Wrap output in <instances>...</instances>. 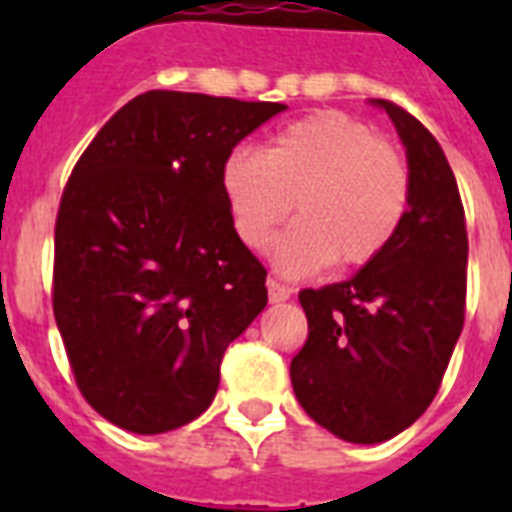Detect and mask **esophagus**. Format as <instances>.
<instances>
[{
  "instance_id": "1",
  "label": "esophagus",
  "mask_w": 512,
  "mask_h": 512,
  "mask_svg": "<svg viewBox=\"0 0 512 512\" xmlns=\"http://www.w3.org/2000/svg\"><path fill=\"white\" fill-rule=\"evenodd\" d=\"M289 295H292V292H289L284 284H279L276 279H268V300H271V303H284V300H289Z\"/></svg>"
}]
</instances>
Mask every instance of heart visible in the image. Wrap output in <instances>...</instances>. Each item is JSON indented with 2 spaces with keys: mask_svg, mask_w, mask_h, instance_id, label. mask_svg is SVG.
I'll use <instances>...</instances> for the list:
<instances>
[{
  "mask_svg": "<svg viewBox=\"0 0 512 512\" xmlns=\"http://www.w3.org/2000/svg\"><path fill=\"white\" fill-rule=\"evenodd\" d=\"M233 228L249 249H265L292 212L300 217L279 239L287 273H311L335 260L361 268L390 247L409 209L404 156L356 116L316 111L271 140L265 154L239 148L223 164Z\"/></svg>",
  "mask_w": 512,
  "mask_h": 512,
  "instance_id": "heart-1",
  "label": "heart"
}]
</instances>
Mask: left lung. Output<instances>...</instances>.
Here are the masks:
<instances>
[{
    "instance_id": "8db88e82",
    "label": "left lung",
    "mask_w": 512,
    "mask_h": 512,
    "mask_svg": "<svg viewBox=\"0 0 512 512\" xmlns=\"http://www.w3.org/2000/svg\"><path fill=\"white\" fill-rule=\"evenodd\" d=\"M409 159L404 225L353 279L303 289L308 340L289 377L308 417L353 444L406 430L436 398L465 324L468 231L436 138L390 100Z\"/></svg>"
}]
</instances>
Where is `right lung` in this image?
I'll use <instances>...</instances> for the list:
<instances>
[{
	"label": "right lung",
	"mask_w": 512,
	"mask_h": 512,
	"mask_svg": "<svg viewBox=\"0 0 512 512\" xmlns=\"http://www.w3.org/2000/svg\"><path fill=\"white\" fill-rule=\"evenodd\" d=\"M284 108L143 92L74 164L55 220L52 313L76 388L119 428L154 436L196 420L225 348L268 303L223 164Z\"/></svg>",
	"instance_id": "right-lung-1"
}]
</instances>
